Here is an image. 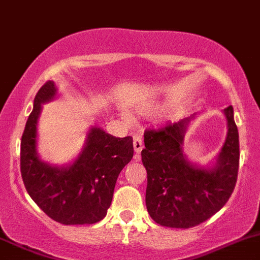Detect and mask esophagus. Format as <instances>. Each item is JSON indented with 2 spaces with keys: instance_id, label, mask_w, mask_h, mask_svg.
<instances>
[{
  "instance_id": "obj_1",
  "label": "esophagus",
  "mask_w": 260,
  "mask_h": 260,
  "mask_svg": "<svg viewBox=\"0 0 260 260\" xmlns=\"http://www.w3.org/2000/svg\"><path fill=\"white\" fill-rule=\"evenodd\" d=\"M133 144H134V150H135V160H140V152L142 151V149H144L141 138L135 136V138H134Z\"/></svg>"
}]
</instances>
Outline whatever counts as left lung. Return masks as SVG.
<instances>
[{
    "instance_id": "1",
    "label": "left lung",
    "mask_w": 260,
    "mask_h": 260,
    "mask_svg": "<svg viewBox=\"0 0 260 260\" xmlns=\"http://www.w3.org/2000/svg\"><path fill=\"white\" fill-rule=\"evenodd\" d=\"M228 134L213 169L186 160L182 142L191 118L144 134L141 160L147 171L146 207L157 224L191 228L211 218L230 200L239 169V136L233 107L224 109Z\"/></svg>"
}]
</instances>
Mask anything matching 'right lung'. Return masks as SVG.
<instances>
[{"label": "right lung", "mask_w": 260, "mask_h": 260, "mask_svg": "<svg viewBox=\"0 0 260 260\" xmlns=\"http://www.w3.org/2000/svg\"><path fill=\"white\" fill-rule=\"evenodd\" d=\"M57 89L48 80L35 98L21 140V175L27 192L44 213L62 224H93L107 216L121 170L134 156L133 138H115L98 127L89 133L73 165L52 167L36 152L42 105Z\"/></svg>", "instance_id": "1"}]
</instances>
